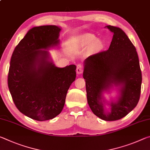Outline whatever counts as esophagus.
<instances>
[{"label": "esophagus", "instance_id": "1", "mask_svg": "<svg viewBox=\"0 0 150 150\" xmlns=\"http://www.w3.org/2000/svg\"><path fill=\"white\" fill-rule=\"evenodd\" d=\"M83 71V66L81 64H78L77 66V69H76V72L78 75H81Z\"/></svg>", "mask_w": 150, "mask_h": 150}]
</instances>
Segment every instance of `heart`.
Returning a JSON list of instances; mask_svg holds the SVG:
<instances>
[{
	"instance_id": "heart-1",
	"label": "heart",
	"mask_w": 150,
	"mask_h": 150,
	"mask_svg": "<svg viewBox=\"0 0 150 150\" xmlns=\"http://www.w3.org/2000/svg\"><path fill=\"white\" fill-rule=\"evenodd\" d=\"M77 44L81 46H87V45H91L95 44L96 46L100 45V43L98 42V40L95 35L91 34H87L81 37L78 40Z\"/></svg>"
}]
</instances>
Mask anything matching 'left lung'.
Segmentation results:
<instances>
[{
	"label": "left lung",
	"mask_w": 150,
	"mask_h": 150,
	"mask_svg": "<svg viewBox=\"0 0 150 150\" xmlns=\"http://www.w3.org/2000/svg\"><path fill=\"white\" fill-rule=\"evenodd\" d=\"M113 33L107 51L84 61L87 102L91 110L102 120L114 121L124 117L136 107L141 92L142 72L136 47L122 30L106 26ZM116 89L118 95L106 101L105 93ZM110 106L106 109L105 106Z\"/></svg>",
	"instance_id": "8db88e82"
}]
</instances>
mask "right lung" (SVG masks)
<instances>
[{
  "instance_id": "right-lung-1",
  "label": "right lung",
  "mask_w": 150,
  "mask_h": 150,
  "mask_svg": "<svg viewBox=\"0 0 150 150\" xmlns=\"http://www.w3.org/2000/svg\"><path fill=\"white\" fill-rule=\"evenodd\" d=\"M61 27L47 25L28 30L12 55L8 85L20 112L44 121L59 115L67 91L76 78V66L57 67L49 50L59 47Z\"/></svg>"
}]
</instances>
